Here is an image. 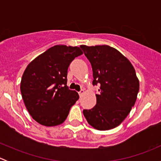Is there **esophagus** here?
I'll return each mask as SVG.
<instances>
[{
	"label": "esophagus",
	"mask_w": 161,
	"mask_h": 161,
	"mask_svg": "<svg viewBox=\"0 0 161 161\" xmlns=\"http://www.w3.org/2000/svg\"><path fill=\"white\" fill-rule=\"evenodd\" d=\"M84 94V90H81L80 91H79V97H82V95H83Z\"/></svg>",
	"instance_id": "1"
}]
</instances>
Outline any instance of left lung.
<instances>
[{"label":"left lung","mask_w":161,"mask_h":161,"mask_svg":"<svg viewBox=\"0 0 161 161\" xmlns=\"http://www.w3.org/2000/svg\"><path fill=\"white\" fill-rule=\"evenodd\" d=\"M92 69V85L100 84L97 104L84 110L89 124L100 131L119 125L130 113L139 90L136 71L126 57L108 45H81Z\"/></svg>","instance_id":"8db88e82"}]
</instances>
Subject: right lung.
Here are the masks:
<instances>
[{"label":"right lung","instance_id":"obj_1","mask_svg":"<svg viewBox=\"0 0 161 161\" xmlns=\"http://www.w3.org/2000/svg\"><path fill=\"white\" fill-rule=\"evenodd\" d=\"M78 47L56 45L37 56L22 75L20 90L30 114L42 125L56 126L67 118L79 96L67 86L68 69L82 54Z\"/></svg>","mask_w":161,"mask_h":161}]
</instances>
